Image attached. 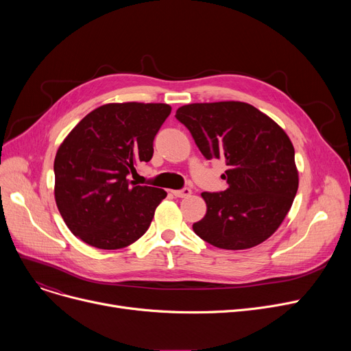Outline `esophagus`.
<instances>
[{
	"mask_svg": "<svg viewBox=\"0 0 351 351\" xmlns=\"http://www.w3.org/2000/svg\"><path fill=\"white\" fill-rule=\"evenodd\" d=\"M172 193L176 197H186L192 193V191H191V188H183V189H179V191H172Z\"/></svg>",
	"mask_w": 351,
	"mask_h": 351,
	"instance_id": "1",
	"label": "esophagus"
}]
</instances>
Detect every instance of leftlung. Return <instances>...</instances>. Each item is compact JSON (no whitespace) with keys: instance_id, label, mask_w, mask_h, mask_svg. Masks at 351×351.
<instances>
[{"instance_id":"1","label":"left lung","mask_w":351,"mask_h":351,"mask_svg":"<svg viewBox=\"0 0 351 351\" xmlns=\"http://www.w3.org/2000/svg\"><path fill=\"white\" fill-rule=\"evenodd\" d=\"M208 160L222 159L228 189L204 192L193 232L219 249L257 246L280 226L299 188L294 147L283 129L245 102L191 104L176 110Z\"/></svg>"}]
</instances>
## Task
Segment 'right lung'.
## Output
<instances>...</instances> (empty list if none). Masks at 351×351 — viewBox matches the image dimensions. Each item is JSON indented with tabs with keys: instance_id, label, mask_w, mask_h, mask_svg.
<instances>
[{
	"instance_id": "right-lung-1",
	"label": "right lung",
	"mask_w": 351,
	"mask_h": 351,
	"mask_svg": "<svg viewBox=\"0 0 351 351\" xmlns=\"http://www.w3.org/2000/svg\"><path fill=\"white\" fill-rule=\"evenodd\" d=\"M172 108L108 104L89 112L55 156V202L69 230L98 249H121L149 228L166 192L129 175L154 156V139Z\"/></svg>"
}]
</instances>
